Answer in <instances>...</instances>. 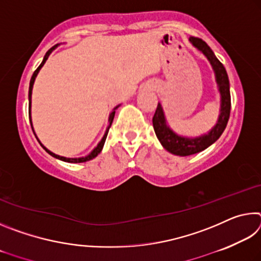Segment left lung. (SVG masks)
<instances>
[{"mask_svg": "<svg viewBox=\"0 0 261 261\" xmlns=\"http://www.w3.org/2000/svg\"><path fill=\"white\" fill-rule=\"evenodd\" d=\"M191 45L197 48L198 50L206 56V59L210 61V63L213 68L215 73V81L218 84L219 93H220V114L216 124L205 135L199 137H185L180 136L171 129L168 125L167 118L161 103H158L155 114L153 116V127L155 131V135L160 141L163 148L167 149L168 152L175 155L179 156H188L192 154L199 153L204 151L207 147H210L212 144H214L216 140L220 138L227 126V123L230 116V86H229V79L226 69L223 64L216 59L213 50L211 49L210 46L205 41H202L199 38L191 37L189 39Z\"/></svg>", "mask_w": 261, "mask_h": 261, "instance_id": "1", "label": "left lung"}]
</instances>
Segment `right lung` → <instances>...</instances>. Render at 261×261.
<instances>
[{
	"label": "right lung",
	"instance_id": "obj_1",
	"mask_svg": "<svg viewBox=\"0 0 261 261\" xmlns=\"http://www.w3.org/2000/svg\"><path fill=\"white\" fill-rule=\"evenodd\" d=\"M57 46H59V45H56V46H54V47H51L50 49L46 53V55H45V57H43V60H42V62H41V64L39 65L38 69L35 70V71L33 72V76H32V78H31V82H30V87H29V116H30L31 126H32L33 134H34V136H35V137H37V135H35V132H34L33 124H32V118H31V102H32V90H33V84H34L35 78H37V76H38L39 71H40V69L43 67V64L46 63V61H47L48 57H49V55L51 54V51L54 50ZM118 107H120V105L116 106V107H115V108L113 109V112L109 114V118H108V123H109V124H108V126H107V129H106V132H105V135H103V137H102V139H101V140L99 141V144L96 145V146L94 147L93 151H92V152H91L90 154H88V155H86V156H82V158H65V156L57 155V154L50 152L49 149H48V148H46L45 146H43V145L41 144V141L39 140L38 137H37V139H38L39 143H40L41 146L43 147V149H45V151H46L48 154H50L51 156H54V158H56V159H59V160H62V161H64V162H70V163H81V162L90 161V160H92V159H94L96 155H98V154H99L101 151H102L103 145H105V141H106V138H107V135H108V131H109V127H110V125H112L113 120H114V116H115V110H116Z\"/></svg>",
	"mask_w": 261,
	"mask_h": 261
}]
</instances>
